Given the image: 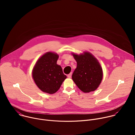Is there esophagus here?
Masks as SVG:
<instances>
[{"label": "esophagus", "instance_id": "esophagus-1", "mask_svg": "<svg viewBox=\"0 0 135 135\" xmlns=\"http://www.w3.org/2000/svg\"><path fill=\"white\" fill-rule=\"evenodd\" d=\"M71 76H72V73H70V74L67 75V76H68V78H71Z\"/></svg>", "mask_w": 135, "mask_h": 135}]
</instances>
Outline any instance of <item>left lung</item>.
<instances>
[{
  "mask_svg": "<svg viewBox=\"0 0 135 135\" xmlns=\"http://www.w3.org/2000/svg\"><path fill=\"white\" fill-rule=\"evenodd\" d=\"M77 62L72 79L83 92L88 93L97 89L103 79L102 68L97 60L90 53L73 54Z\"/></svg>",
  "mask_w": 135,
  "mask_h": 135,
  "instance_id": "8db88e82",
  "label": "left lung"
}]
</instances>
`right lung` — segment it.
<instances>
[{
  "label": "right lung",
  "mask_w": 135,
  "mask_h": 135,
  "mask_svg": "<svg viewBox=\"0 0 135 135\" xmlns=\"http://www.w3.org/2000/svg\"><path fill=\"white\" fill-rule=\"evenodd\" d=\"M59 56L52 52L44 54L37 61L32 71V78L42 91L53 94L60 88L67 76L56 62Z\"/></svg>",
  "instance_id": "right-lung-1"
}]
</instances>
